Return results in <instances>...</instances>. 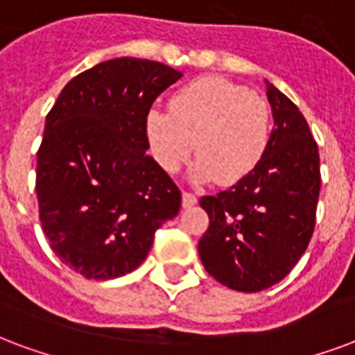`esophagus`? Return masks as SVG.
Here are the masks:
<instances>
[{
    "label": "esophagus",
    "mask_w": 355,
    "mask_h": 355,
    "mask_svg": "<svg viewBox=\"0 0 355 355\" xmlns=\"http://www.w3.org/2000/svg\"><path fill=\"white\" fill-rule=\"evenodd\" d=\"M181 202H183V208H191V206H195L196 204V196L193 195V193H189V191H183Z\"/></svg>",
    "instance_id": "34e87169"
}]
</instances>
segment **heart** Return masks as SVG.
Masks as SVG:
<instances>
[{
	"instance_id": "1",
	"label": "heart",
	"mask_w": 355,
	"mask_h": 355,
	"mask_svg": "<svg viewBox=\"0 0 355 355\" xmlns=\"http://www.w3.org/2000/svg\"><path fill=\"white\" fill-rule=\"evenodd\" d=\"M146 134L157 164L168 174L178 172L195 149L196 181L234 185L265 159L270 110L244 85L206 75L178 90L170 111H149Z\"/></svg>"
}]
</instances>
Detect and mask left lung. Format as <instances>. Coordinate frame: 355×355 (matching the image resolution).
<instances>
[{
  "instance_id": "obj_1",
  "label": "left lung",
  "mask_w": 355,
  "mask_h": 355,
  "mask_svg": "<svg viewBox=\"0 0 355 355\" xmlns=\"http://www.w3.org/2000/svg\"><path fill=\"white\" fill-rule=\"evenodd\" d=\"M274 130L265 159L245 180L200 206L209 217L198 242L204 268L219 284L255 293L284 280L306 252L322 187L320 153L306 119L268 85Z\"/></svg>"
}]
</instances>
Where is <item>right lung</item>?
Masks as SVG:
<instances>
[{"instance_id":"add662e5","label":"right lung","mask_w":355,"mask_h":355,"mask_svg":"<svg viewBox=\"0 0 355 355\" xmlns=\"http://www.w3.org/2000/svg\"><path fill=\"white\" fill-rule=\"evenodd\" d=\"M181 77L170 66L115 58L83 71L49 111L37 151L41 229L64 265L111 280L146 261L181 191L147 155L146 117Z\"/></svg>"}]
</instances>
